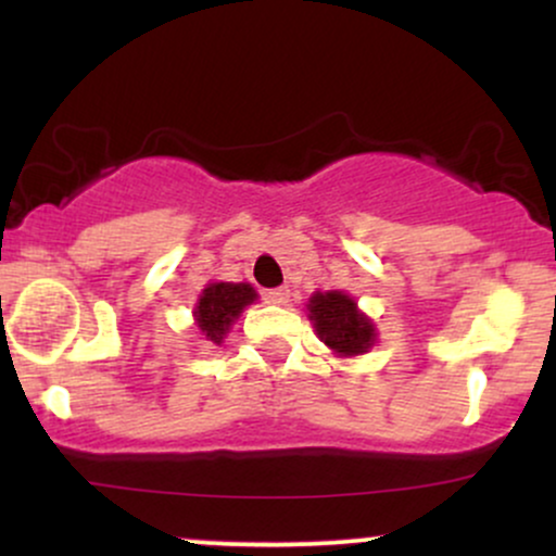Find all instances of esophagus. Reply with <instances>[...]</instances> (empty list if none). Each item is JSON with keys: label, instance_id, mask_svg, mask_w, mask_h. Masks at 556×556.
<instances>
[{"label": "esophagus", "instance_id": "1", "mask_svg": "<svg viewBox=\"0 0 556 556\" xmlns=\"http://www.w3.org/2000/svg\"><path fill=\"white\" fill-rule=\"evenodd\" d=\"M266 303H274V305H285L287 300H290V290L287 287H274V290H266L264 292Z\"/></svg>", "mask_w": 556, "mask_h": 556}]
</instances>
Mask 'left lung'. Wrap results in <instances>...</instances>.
Returning <instances> with one entry per match:
<instances>
[{
  "mask_svg": "<svg viewBox=\"0 0 556 556\" xmlns=\"http://www.w3.org/2000/svg\"><path fill=\"white\" fill-rule=\"evenodd\" d=\"M311 321L321 337L340 355H361L374 344V324L355 308V300L342 292H316L308 303Z\"/></svg>",
  "mask_w": 556,
  "mask_h": 556,
  "instance_id": "1",
  "label": "left lung"
}]
</instances>
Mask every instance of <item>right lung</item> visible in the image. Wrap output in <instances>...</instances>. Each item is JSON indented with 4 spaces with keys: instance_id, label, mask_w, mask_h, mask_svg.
Masks as SVG:
<instances>
[{
    "instance_id": "add662e5",
    "label": "right lung",
    "mask_w": 556,
    "mask_h": 556,
    "mask_svg": "<svg viewBox=\"0 0 556 556\" xmlns=\"http://www.w3.org/2000/svg\"><path fill=\"white\" fill-rule=\"evenodd\" d=\"M256 300L251 285H232V282H214L203 290L195 305L198 329L206 334V340L222 342L227 334L229 324L242 314L248 303Z\"/></svg>"
}]
</instances>
